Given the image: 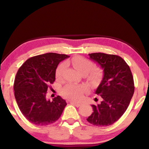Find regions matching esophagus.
Here are the masks:
<instances>
[{"instance_id":"esophagus-1","label":"esophagus","mask_w":149,"mask_h":149,"mask_svg":"<svg viewBox=\"0 0 149 149\" xmlns=\"http://www.w3.org/2000/svg\"><path fill=\"white\" fill-rule=\"evenodd\" d=\"M70 104H73L77 107H80V106H81V103L76 102H72H72H70Z\"/></svg>"}]
</instances>
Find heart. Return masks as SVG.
Wrapping results in <instances>:
<instances>
[{"instance_id":"1","label":"heart","mask_w":149,"mask_h":149,"mask_svg":"<svg viewBox=\"0 0 149 149\" xmlns=\"http://www.w3.org/2000/svg\"><path fill=\"white\" fill-rule=\"evenodd\" d=\"M70 63L81 74L84 75L88 73L87 74L90 78H95L98 76V71L96 69H91L93 64L88 59L81 56H76L71 59ZM65 68H66V64L64 62L61 63L60 65H58L56 70V77L57 79L59 80L62 78ZM87 87L85 85L69 83L62 89V94L67 99L79 100L82 97Z\"/></svg>"}]
</instances>
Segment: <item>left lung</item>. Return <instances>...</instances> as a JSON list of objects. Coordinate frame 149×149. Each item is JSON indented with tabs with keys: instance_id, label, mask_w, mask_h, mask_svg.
Listing matches in <instances>:
<instances>
[{
	"instance_id": "left-lung-1",
	"label": "left lung",
	"mask_w": 149,
	"mask_h": 149,
	"mask_svg": "<svg viewBox=\"0 0 149 149\" xmlns=\"http://www.w3.org/2000/svg\"><path fill=\"white\" fill-rule=\"evenodd\" d=\"M89 59L103 69L104 76L95 93L102 98L101 103L91 105L93 112L87 121L97 127L109 126L123 115L134 92V79L125 60L116 55L93 53Z\"/></svg>"
}]
</instances>
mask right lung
Listing matches in <instances>:
<instances>
[{
  "instance_id": "add662e5",
  "label": "right lung",
  "mask_w": 149,
  "mask_h": 149,
  "mask_svg": "<svg viewBox=\"0 0 149 149\" xmlns=\"http://www.w3.org/2000/svg\"><path fill=\"white\" fill-rule=\"evenodd\" d=\"M65 54L47 53L28 59L18 70L14 94L24 117L36 125L54 123L60 117L66 102L60 95L52 102L46 99L49 85L56 80V70Z\"/></svg>"
}]
</instances>
